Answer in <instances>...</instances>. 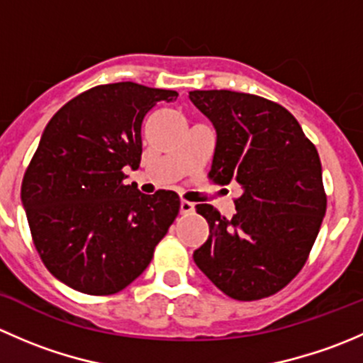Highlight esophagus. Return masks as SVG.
I'll use <instances>...</instances> for the list:
<instances>
[{
	"label": "esophagus",
	"instance_id": "esophagus-1",
	"mask_svg": "<svg viewBox=\"0 0 363 363\" xmlns=\"http://www.w3.org/2000/svg\"><path fill=\"white\" fill-rule=\"evenodd\" d=\"M195 211V203L188 202V200H181V214H191Z\"/></svg>",
	"mask_w": 363,
	"mask_h": 363
}]
</instances>
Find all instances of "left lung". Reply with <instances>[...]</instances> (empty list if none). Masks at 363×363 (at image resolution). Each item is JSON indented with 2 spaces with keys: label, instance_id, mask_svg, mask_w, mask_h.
<instances>
[{
  "label": "left lung",
  "instance_id": "1",
  "mask_svg": "<svg viewBox=\"0 0 363 363\" xmlns=\"http://www.w3.org/2000/svg\"><path fill=\"white\" fill-rule=\"evenodd\" d=\"M189 100L216 130L208 175L242 191L232 219L196 205L208 239L193 259L232 298L274 295L300 272L327 211L316 147L286 108L262 96L214 89Z\"/></svg>",
  "mask_w": 363,
  "mask_h": 363
}]
</instances>
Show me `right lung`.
Here are the masks:
<instances>
[{"instance_id": "obj_1", "label": "right lung", "mask_w": 363, "mask_h": 363, "mask_svg": "<svg viewBox=\"0 0 363 363\" xmlns=\"http://www.w3.org/2000/svg\"><path fill=\"white\" fill-rule=\"evenodd\" d=\"M175 91L135 82L96 86L69 100L43 130L21 200L49 272L87 295L133 283L179 212L177 193L124 184L142 156V121Z\"/></svg>"}]
</instances>
